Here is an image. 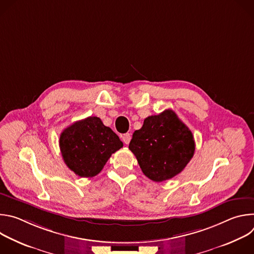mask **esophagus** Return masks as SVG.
Returning a JSON list of instances; mask_svg holds the SVG:
<instances>
[{
  "mask_svg": "<svg viewBox=\"0 0 254 254\" xmlns=\"http://www.w3.org/2000/svg\"><path fill=\"white\" fill-rule=\"evenodd\" d=\"M122 139H123V141H124L126 144H127V143L130 141V134H129V133H125V134L122 136Z\"/></svg>",
  "mask_w": 254,
  "mask_h": 254,
  "instance_id": "34e87169",
  "label": "esophagus"
}]
</instances>
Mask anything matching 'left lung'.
<instances>
[{
  "mask_svg": "<svg viewBox=\"0 0 254 254\" xmlns=\"http://www.w3.org/2000/svg\"><path fill=\"white\" fill-rule=\"evenodd\" d=\"M128 149L149 179H172L182 172L195 152L192 131L172 110L148 117L133 132Z\"/></svg>",
  "mask_w": 254,
  "mask_h": 254,
  "instance_id": "1",
  "label": "left lung"
}]
</instances>
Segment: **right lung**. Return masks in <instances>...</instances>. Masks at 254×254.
Here are the masks:
<instances>
[{
    "instance_id": "obj_1",
    "label": "right lung",
    "mask_w": 254,
    "mask_h": 254,
    "mask_svg": "<svg viewBox=\"0 0 254 254\" xmlns=\"http://www.w3.org/2000/svg\"><path fill=\"white\" fill-rule=\"evenodd\" d=\"M124 143L114 130L97 117H88L66 127L59 147L66 166L82 178L100 173L111 156Z\"/></svg>"
}]
</instances>
